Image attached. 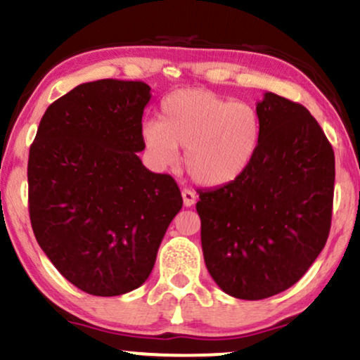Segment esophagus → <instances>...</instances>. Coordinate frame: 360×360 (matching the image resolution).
Segmentation results:
<instances>
[{
    "instance_id": "34e87169",
    "label": "esophagus",
    "mask_w": 360,
    "mask_h": 360,
    "mask_svg": "<svg viewBox=\"0 0 360 360\" xmlns=\"http://www.w3.org/2000/svg\"><path fill=\"white\" fill-rule=\"evenodd\" d=\"M181 197H184L185 207H192V205H195V202H197V195H195L193 190H190V188L181 190Z\"/></svg>"
}]
</instances>
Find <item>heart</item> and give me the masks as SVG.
<instances>
[{
    "instance_id": "heart-1",
    "label": "heart",
    "mask_w": 360,
    "mask_h": 360,
    "mask_svg": "<svg viewBox=\"0 0 360 360\" xmlns=\"http://www.w3.org/2000/svg\"><path fill=\"white\" fill-rule=\"evenodd\" d=\"M260 136V118L250 105L195 88L165 96L160 122L141 127L146 153L158 167H175L179 148H185V168L203 187L237 180L250 167Z\"/></svg>"
}]
</instances>
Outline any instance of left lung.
I'll use <instances>...</instances> for the list:
<instances>
[{
	"instance_id": "1",
	"label": "left lung",
	"mask_w": 360,
	"mask_h": 360,
	"mask_svg": "<svg viewBox=\"0 0 360 360\" xmlns=\"http://www.w3.org/2000/svg\"><path fill=\"white\" fill-rule=\"evenodd\" d=\"M262 136L250 167L198 192L205 265L225 294L260 300L307 272L329 237L334 150L305 106L267 91L257 103Z\"/></svg>"
}]
</instances>
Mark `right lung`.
Returning <instances> with one entry per match:
<instances>
[{"label":"right lung","instance_id":"add662e5","mask_svg":"<svg viewBox=\"0 0 360 360\" xmlns=\"http://www.w3.org/2000/svg\"><path fill=\"white\" fill-rule=\"evenodd\" d=\"M143 82L82 83L48 106L30 148L28 202L37 242L68 282L91 295L148 278L181 208L176 181L136 153L152 93Z\"/></svg>","mask_w":360,"mask_h":360}]
</instances>
